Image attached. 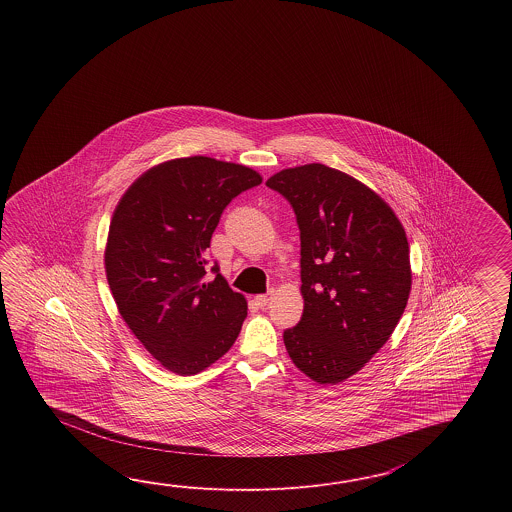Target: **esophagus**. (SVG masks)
<instances>
[{
  "mask_svg": "<svg viewBox=\"0 0 512 512\" xmlns=\"http://www.w3.org/2000/svg\"><path fill=\"white\" fill-rule=\"evenodd\" d=\"M269 300H271L269 294H258V296H254V302H256L258 307H265V305L269 304Z\"/></svg>",
  "mask_w": 512,
  "mask_h": 512,
  "instance_id": "34e87169",
  "label": "esophagus"
}]
</instances>
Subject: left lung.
<instances>
[{"instance_id":"left-lung-1","label":"left lung","mask_w":512,"mask_h":512,"mask_svg":"<svg viewBox=\"0 0 512 512\" xmlns=\"http://www.w3.org/2000/svg\"><path fill=\"white\" fill-rule=\"evenodd\" d=\"M300 229L304 313L283 331L296 368L337 384L392 337L412 289L410 247L401 221L381 197L326 164L272 175Z\"/></svg>"}]
</instances>
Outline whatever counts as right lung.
<instances>
[{
  "label": "right lung",
  "mask_w": 512,
  "mask_h": 512,
  "mask_svg": "<svg viewBox=\"0 0 512 512\" xmlns=\"http://www.w3.org/2000/svg\"><path fill=\"white\" fill-rule=\"evenodd\" d=\"M243 164L196 155L153 166L113 212L106 276L119 313L166 370L196 375L223 357L247 316L245 296L219 274L207 249L230 201L258 186Z\"/></svg>",
  "instance_id": "add662e5"
}]
</instances>
